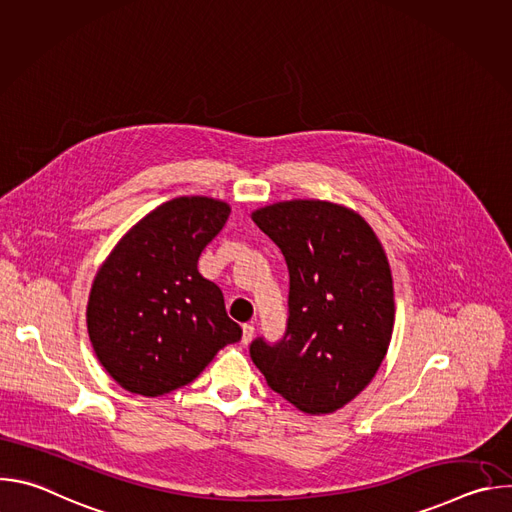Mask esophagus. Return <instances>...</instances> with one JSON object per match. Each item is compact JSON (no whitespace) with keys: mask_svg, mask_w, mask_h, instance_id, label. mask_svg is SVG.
Instances as JSON below:
<instances>
[{"mask_svg":"<svg viewBox=\"0 0 512 512\" xmlns=\"http://www.w3.org/2000/svg\"><path fill=\"white\" fill-rule=\"evenodd\" d=\"M253 336H255V326H253V324H245V326H243V338H241V342H243V344H249V342L253 340Z\"/></svg>","mask_w":512,"mask_h":512,"instance_id":"obj_1","label":"esophagus"}]
</instances>
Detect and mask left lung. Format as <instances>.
<instances>
[{
	"label": "left lung",
	"instance_id": "8db88e82",
	"mask_svg": "<svg viewBox=\"0 0 512 512\" xmlns=\"http://www.w3.org/2000/svg\"><path fill=\"white\" fill-rule=\"evenodd\" d=\"M289 269L287 332L257 338L267 385L310 415L334 413L377 375L395 324L393 275L364 218L328 200H283L251 212Z\"/></svg>",
	"mask_w": 512,
	"mask_h": 512
}]
</instances>
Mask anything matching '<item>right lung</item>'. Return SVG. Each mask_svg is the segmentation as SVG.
<instances>
[{
  "label": "right lung",
  "instance_id": "obj_1",
  "mask_svg": "<svg viewBox=\"0 0 512 512\" xmlns=\"http://www.w3.org/2000/svg\"><path fill=\"white\" fill-rule=\"evenodd\" d=\"M229 214L227 202L208 196L168 200L135 223L99 267L87 304L89 338L125 391H176L241 340L223 291L198 273L202 249Z\"/></svg>",
  "mask_w": 512,
  "mask_h": 512
}]
</instances>
